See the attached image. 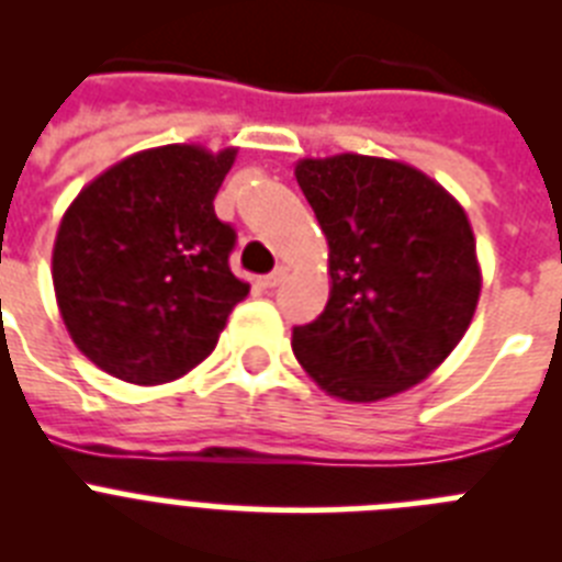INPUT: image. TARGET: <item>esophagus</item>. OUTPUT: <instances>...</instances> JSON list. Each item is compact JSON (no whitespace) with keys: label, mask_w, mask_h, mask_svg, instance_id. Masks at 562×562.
I'll use <instances>...</instances> for the list:
<instances>
[{"label":"esophagus","mask_w":562,"mask_h":562,"mask_svg":"<svg viewBox=\"0 0 562 562\" xmlns=\"http://www.w3.org/2000/svg\"><path fill=\"white\" fill-rule=\"evenodd\" d=\"M284 278H286V267H276V270H272L270 276L261 278V286H265V290H276V286L281 284Z\"/></svg>","instance_id":"obj_1"}]
</instances>
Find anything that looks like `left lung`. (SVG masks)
<instances>
[{
	"mask_svg": "<svg viewBox=\"0 0 562 562\" xmlns=\"http://www.w3.org/2000/svg\"><path fill=\"white\" fill-rule=\"evenodd\" d=\"M295 180L329 241L331 290L292 351L329 396L376 402L434 374L459 346L481 295L464 207L400 160L335 154Z\"/></svg>",
	"mask_w": 562,
	"mask_h": 562,
	"instance_id": "8db88e82",
	"label": "left lung"
}]
</instances>
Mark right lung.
<instances>
[{"label":"right lung","mask_w":562,"mask_h":562,"mask_svg":"<svg viewBox=\"0 0 562 562\" xmlns=\"http://www.w3.org/2000/svg\"><path fill=\"white\" fill-rule=\"evenodd\" d=\"M238 148H146L95 177L53 247L61 321L98 369L134 385L188 374L220 342L250 284L231 272L236 231L213 196Z\"/></svg>","instance_id":"obj_1"}]
</instances>
